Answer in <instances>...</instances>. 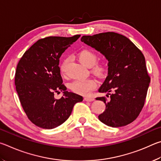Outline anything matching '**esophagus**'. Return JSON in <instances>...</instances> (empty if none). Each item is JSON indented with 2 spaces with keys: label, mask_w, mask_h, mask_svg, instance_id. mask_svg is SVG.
I'll return each mask as SVG.
<instances>
[{
  "label": "esophagus",
  "mask_w": 161,
  "mask_h": 161,
  "mask_svg": "<svg viewBox=\"0 0 161 161\" xmlns=\"http://www.w3.org/2000/svg\"><path fill=\"white\" fill-rule=\"evenodd\" d=\"M94 98L92 97H85L84 98V100L85 101H87V102H92V101H94Z\"/></svg>",
  "instance_id": "esophagus-1"
}]
</instances>
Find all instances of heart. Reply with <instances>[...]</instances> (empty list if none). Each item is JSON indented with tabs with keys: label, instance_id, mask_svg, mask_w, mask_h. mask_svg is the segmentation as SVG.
I'll list each match as a JSON object with an SVG mask.
<instances>
[{
	"label": "heart",
	"instance_id": "1",
	"mask_svg": "<svg viewBox=\"0 0 161 161\" xmlns=\"http://www.w3.org/2000/svg\"><path fill=\"white\" fill-rule=\"evenodd\" d=\"M78 57L79 61L82 63L84 66L87 67H92L95 65L97 61V56L95 53L88 49H83L79 52L78 53ZM65 65L66 62H64L61 64L60 70L61 73H64ZM95 74L97 75H103L105 72V68L103 65H95L92 69ZM97 83L94 79L89 78L86 80H75L70 84V89L75 93L87 95L91 92L92 90L96 88Z\"/></svg>",
	"mask_w": 161,
	"mask_h": 161
}]
</instances>
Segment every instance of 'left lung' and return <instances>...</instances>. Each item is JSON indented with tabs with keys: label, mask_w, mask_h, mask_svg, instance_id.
Returning a JSON list of instances; mask_svg holds the SVG:
<instances>
[{
	"label": "left lung",
	"mask_w": 161,
	"mask_h": 161,
	"mask_svg": "<svg viewBox=\"0 0 161 161\" xmlns=\"http://www.w3.org/2000/svg\"><path fill=\"white\" fill-rule=\"evenodd\" d=\"M80 40L108 61V76L98 91L107 92L106 96L110 97L108 100L105 97L96 98L106 105L98 116L100 121L111 127L131 123L144 105L151 81L144 56L130 39L118 33L83 36Z\"/></svg>",
	"instance_id": "8db88e82"
}]
</instances>
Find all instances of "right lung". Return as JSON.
I'll return each instance as SVG.
<instances>
[{
	"mask_svg": "<svg viewBox=\"0 0 161 161\" xmlns=\"http://www.w3.org/2000/svg\"><path fill=\"white\" fill-rule=\"evenodd\" d=\"M80 35L70 37L48 36L35 42L25 52L17 66L15 84L29 119L42 129L57 127L68 119L82 96L66 91L62 80L59 58ZM63 91L57 100L54 92Z\"/></svg>",
	"mask_w": 161,
	"mask_h": 161,
	"instance_id": "1",
	"label": "right lung"
}]
</instances>
